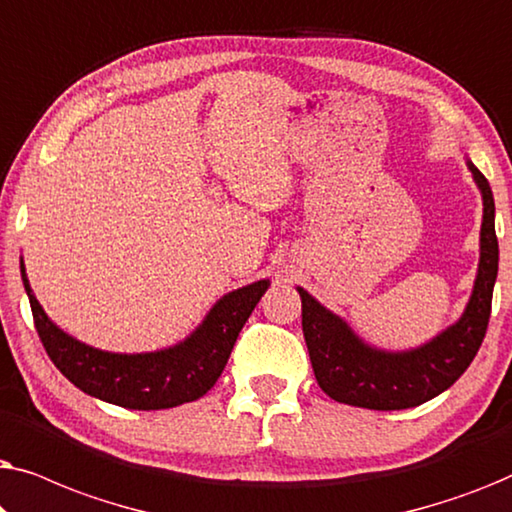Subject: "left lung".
I'll return each instance as SVG.
<instances>
[{
	"label": "left lung",
	"mask_w": 512,
	"mask_h": 512,
	"mask_svg": "<svg viewBox=\"0 0 512 512\" xmlns=\"http://www.w3.org/2000/svg\"><path fill=\"white\" fill-rule=\"evenodd\" d=\"M466 167L482 195L480 261L464 314L436 338L403 352L380 349L298 286L303 300V335L314 377L333 401L368 410L415 408L450 389L478 354L492 312L499 242L489 181L468 158Z\"/></svg>",
	"instance_id": "obj_1"
}]
</instances>
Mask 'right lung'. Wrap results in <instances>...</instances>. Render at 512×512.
Wrapping results in <instances>:
<instances>
[{
    "label": "right lung",
    "mask_w": 512,
    "mask_h": 512,
    "mask_svg": "<svg viewBox=\"0 0 512 512\" xmlns=\"http://www.w3.org/2000/svg\"><path fill=\"white\" fill-rule=\"evenodd\" d=\"M20 277L30 298L34 326L55 368L83 394L130 410L177 408L205 396L221 377L237 335L270 286V279H258L226 293L202 324L177 345L156 352L118 354L90 347L53 324L34 296L23 261Z\"/></svg>",
    "instance_id": "obj_1"
}]
</instances>
